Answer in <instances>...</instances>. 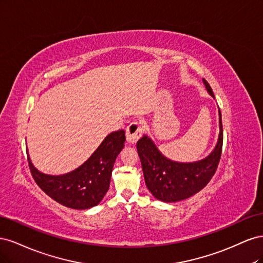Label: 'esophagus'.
Listing matches in <instances>:
<instances>
[{
    "label": "esophagus",
    "instance_id": "obj_1",
    "mask_svg": "<svg viewBox=\"0 0 263 263\" xmlns=\"http://www.w3.org/2000/svg\"><path fill=\"white\" fill-rule=\"evenodd\" d=\"M142 133H144V126L139 122H133L126 128V139L130 144H135L142 136Z\"/></svg>",
    "mask_w": 263,
    "mask_h": 263
}]
</instances>
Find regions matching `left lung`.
Returning <instances> with one entry per match:
<instances>
[{"instance_id":"8db88e82","label":"left lung","mask_w":263,"mask_h":263,"mask_svg":"<svg viewBox=\"0 0 263 263\" xmlns=\"http://www.w3.org/2000/svg\"><path fill=\"white\" fill-rule=\"evenodd\" d=\"M209 93H214L209 82L203 78ZM222 149V124L219 110V136L213 153L203 160L192 163L174 162L162 156L147 136L137 142L146 185L153 195L163 202L184 200L206 186L217 170Z\"/></svg>"}]
</instances>
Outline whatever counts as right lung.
Returning <instances> with one entry per match:
<instances>
[{"label": "right lung", "instance_id": "add662e5", "mask_svg": "<svg viewBox=\"0 0 263 263\" xmlns=\"http://www.w3.org/2000/svg\"><path fill=\"white\" fill-rule=\"evenodd\" d=\"M125 139L124 130L109 134L89 160L77 170L59 177L39 172L27 156L30 173L37 185L55 202L74 210L93 208L107 192L114 162Z\"/></svg>", "mask_w": 263, "mask_h": 263}]
</instances>
